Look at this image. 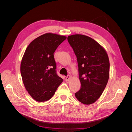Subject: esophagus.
<instances>
[{
  "instance_id": "esophagus-1",
  "label": "esophagus",
  "mask_w": 132,
  "mask_h": 132,
  "mask_svg": "<svg viewBox=\"0 0 132 132\" xmlns=\"http://www.w3.org/2000/svg\"><path fill=\"white\" fill-rule=\"evenodd\" d=\"M70 78H71V76L69 75H68L67 77H66V78H65L66 81H69V80L70 79Z\"/></svg>"
}]
</instances>
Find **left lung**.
<instances>
[{"mask_svg": "<svg viewBox=\"0 0 132 132\" xmlns=\"http://www.w3.org/2000/svg\"><path fill=\"white\" fill-rule=\"evenodd\" d=\"M67 39L77 56L81 83L75 96L83 104H92L101 96L109 80V57L98 43L87 36L73 35Z\"/></svg>", "mask_w": 132, "mask_h": 132, "instance_id": "left-lung-1", "label": "left lung"}]
</instances>
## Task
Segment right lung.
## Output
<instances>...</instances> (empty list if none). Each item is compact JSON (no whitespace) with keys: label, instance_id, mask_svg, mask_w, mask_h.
<instances>
[{"label":"right lung","instance_id":"right-lung-1","mask_svg":"<svg viewBox=\"0 0 132 132\" xmlns=\"http://www.w3.org/2000/svg\"><path fill=\"white\" fill-rule=\"evenodd\" d=\"M66 38L47 33L35 38L27 47L21 62V75L26 90L36 101L49 100L63 82L56 73L54 53Z\"/></svg>","mask_w":132,"mask_h":132}]
</instances>
